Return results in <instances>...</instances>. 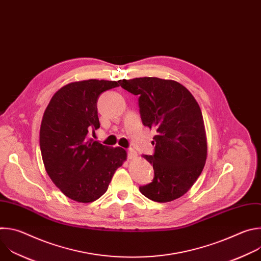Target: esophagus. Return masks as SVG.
<instances>
[{"mask_svg": "<svg viewBox=\"0 0 261 261\" xmlns=\"http://www.w3.org/2000/svg\"><path fill=\"white\" fill-rule=\"evenodd\" d=\"M127 155H128L129 159H134L137 156V153L133 150V148H129V150L127 151Z\"/></svg>", "mask_w": 261, "mask_h": 261, "instance_id": "34e87169", "label": "esophagus"}]
</instances>
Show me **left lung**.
I'll use <instances>...</instances> for the list:
<instances>
[{"label":"left lung","instance_id":"1","mask_svg":"<svg viewBox=\"0 0 261 261\" xmlns=\"http://www.w3.org/2000/svg\"><path fill=\"white\" fill-rule=\"evenodd\" d=\"M120 86L138 95L142 124L155 128V152L145 158L154 168L152 182L139 191L157 202L172 201L187 192L206 160V137L200 107L192 94L174 81L158 77L121 80Z\"/></svg>","mask_w":261,"mask_h":261}]
</instances>
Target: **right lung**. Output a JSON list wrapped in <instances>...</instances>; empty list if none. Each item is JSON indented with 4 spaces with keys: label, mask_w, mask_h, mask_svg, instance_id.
Instances as JSON below:
<instances>
[{
    "label": "right lung",
    "mask_w": 261,
    "mask_h": 261,
    "mask_svg": "<svg viewBox=\"0 0 261 261\" xmlns=\"http://www.w3.org/2000/svg\"><path fill=\"white\" fill-rule=\"evenodd\" d=\"M119 82L89 80L60 89L47 105L40 127V150L47 174L57 187L77 202L101 197L127 158L124 148L89 137L100 127L97 102Z\"/></svg>",
    "instance_id": "add662e5"
}]
</instances>
